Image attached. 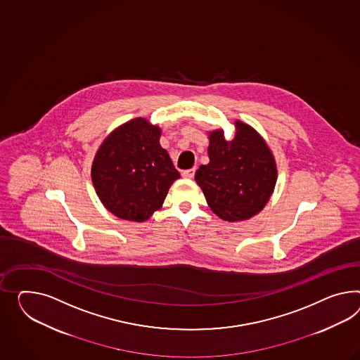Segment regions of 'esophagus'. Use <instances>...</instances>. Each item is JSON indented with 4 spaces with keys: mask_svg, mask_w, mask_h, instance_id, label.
Segmentation results:
<instances>
[{
    "mask_svg": "<svg viewBox=\"0 0 360 360\" xmlns=\"http://www.w3.org/2000/svg\"><path fill=\"white\" fill-rule=\"evenodd\" d=\"M194 172H195V168H191V169H185L181 172V176L184 179H193Z\"/></svg>",
    "mask_w": 360,
    "mask_h": 360,
    "instance_id": "obj_1",
    "label": "esophagus"
}]
</instances>
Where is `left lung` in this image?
Masks as SVG:
<instances>
[{"mask_svg": "<svg viewBox=\"0 0 360 360\" xmlns=\"http://www.w3.org/2000/svg\"><path fill=\"white\" fill-rule=\"evenodd\" d=\"M209 165L195 172L207 205L224 221L248 219L264 209L277 181L271 151L257 131L236 121V134L226 141L221 129L210 134Z\"/></svg>", "mask_w": 360, "mask_h": 360, "instance_id": "left-lung-1", "label": "left lung"}]
</instances>
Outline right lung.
Returning a JSON list of instances; mask_svg holds the SVG:
<instances>
[{"label":"right lung","mask_w":360,"mask_h":360,"mask_svg":"<svg viewBox=\"0 0 360 360\" xmlns=\"http://www.w3.org/2000/svg\"><path fill=\"white\" fill-rule=\"evenodd\" d=\"M159 137L158 127L136 119L115 130L96 153L94 188L104 206L121 219H148L180 177Z\"/></svg>","instance_id":"add662e5"}]
</instances>
